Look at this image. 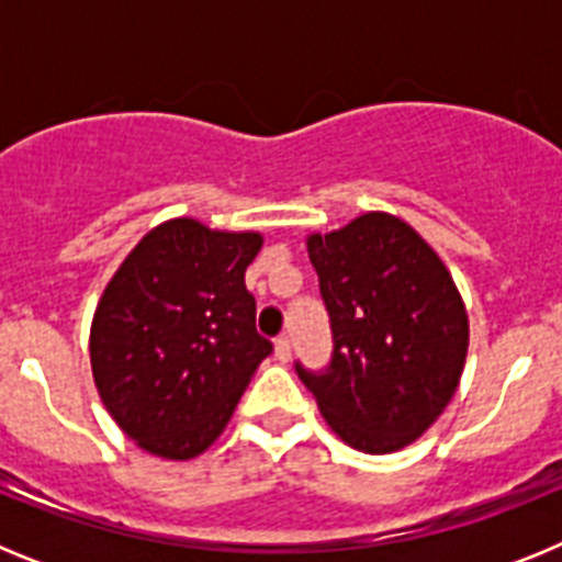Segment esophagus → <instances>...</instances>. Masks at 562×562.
<instances>
[{
	"instance_id": "esophagus-1",
	"label": "esophagus",
	"mask_w": 562,
	"mask_h": 562,
	"mask_svg": "<svg viewBox=\"0 0 562 562\" xmlns=\"http://www.w3.org/2000/svg\"><path fill=\"white\" fill-rule=\"evenodd\" d=\"M276 357L281 362H290V357H292V340H290V335H281L276 340Z\"/></svg>"
}]
</instances>
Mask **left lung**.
<instances>
[{
	"label": "left lung",
	"instance_id": "8db88e82",
	"mask_svg": "<svg viewBox=\"0 0 562 562\" xmlns=\"http://www.w3.org/2000/svg\"><path fill=\"white\" fill-rule=\"evenodd\" d=\"M331 321V362L297 376L349 448H408L448 408L470 342L464 301L434 247L391 213L371 211L306 238Z\"/></svg>",
	"mask_w": 562,
	"mask_h": 562
}]
</instances>
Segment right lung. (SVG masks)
I'll list each match as a JSON object with an SVG mask.
<instances>
[{"instance_id": "add662e5", "label": "right lung", "mask_w": 562, "mask_h": 562, "mask_svg": "<svg viewBox=\"0 0 562 562\" xmlns=\"http://www.w3.org/2000/svg\"><path fill=\"white\" fill-rule=\"evenodd\" d=\"M261 245V233L168 220L103 290L89 331L92 376L117 428L146 453H205L272 351L245 286Z\"/></svg>"}]
</instances>
